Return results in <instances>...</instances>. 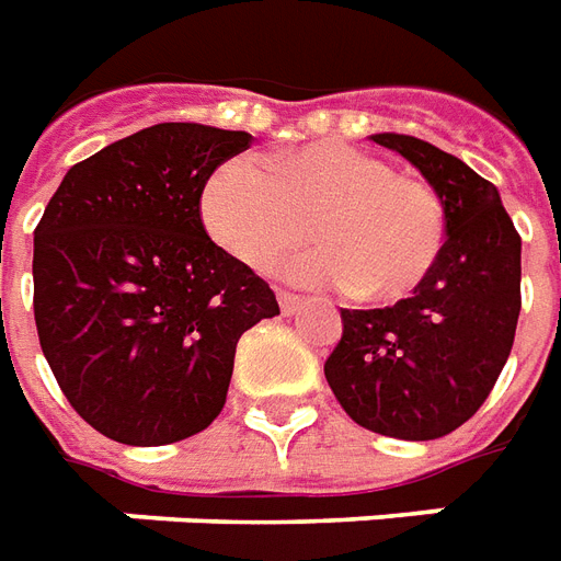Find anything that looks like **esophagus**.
Here are the masks:
<instances>
[{"instance_id":"esophagus-1","label":"esophagus","mask_w":561,"mask_h":561,"mask_svg":"<svg viewBox=\"0 0 561 561\" xmlns=\"http://www.w3.org/2000/svg\"><path fill=\"white\" fill-rule=\"evenodd\" d=\"M306 306V299H299L297 294H288V290H279V309L282 314H297L299 309Z\"/></svg>"}]
</instances>
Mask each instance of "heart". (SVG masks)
Wrapping results in <instances>:
<instances>
[{
	"mask_svg": "<svg viewBox=\"0 0 561 561\" xmlns=\"http://www.w3.org/2000/svg\"><path fill=\"white\" fill-rule=\"evenodd\" d=\"M199 214L211 241L250 267L276 262L309 229L318 243L282 264V276L299 288H347L367 302L412 294L447 238L433 187L344 140L273 156L267 167L226 161L203 185Z\"/></svg>",
	"mask_w": 561,
	"mask_h": 561,
	"instance_id": "obj_1",
	"label": "heart"
}]
</instances>
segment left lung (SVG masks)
Returning a JSON list of instances; mask_svg holds the SVG:
<instances>
[{"instance_id":"1","label":"left lung","mask_w":561,"mask_h":561,"mask_svg":"<svg viewBox=\"0 0 561 561\" xmlns=\"http://www.w3.org/2000/svg\"><path fill=\"white\" fill-rule=\"evenodd\" d=\"M400 152L442 196L447 241L412 297L341 309L344 335L323 374L341 409L370 433L433 442L485 403L520 314V234L497 187L412 135H370Z\"/></svg>"}]
</instances>
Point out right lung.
<instances>
[{"label":"right lung","mask_w":561,"mask_h":561,"mask_svg":"<svg viewBox=\"0 0 561 561\" xmlns=\"http://www.w3.org/2000/svg\"><path fill=\"white\" fill-rule=\"evenodd\" d=\"M252 135L158 123L67 170L34 229V323L96 433L161 447L224 412L238 337L271 285L208 238L199 196Z\"/></svg>","instance_id":"right-lung-1"}]
</instances>
